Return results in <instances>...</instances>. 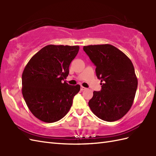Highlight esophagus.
Here are the masks:
<instances>
[{"instance_id": "1", "label": "esophagus", "mask_w": 156, "mask_h": 156, "mask_svg": "<svg viewBox=\"0 0 156 156\" xmlns=\"http://www.w3.org/2000/svg\"><path fill=\"white\" fill-rule=\"evenodd\" d=\"M85 89H87L85 87H82V86H81V87H80V90L82 91V90H84Z\"/></svg>"}]
</instances>
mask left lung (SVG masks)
<instances>
[{
    "instance_id": "left-lung-1",
    "label": "left lung",
    "mask_w": 156,
    "mask_h": 156,
    "mask_svg": "<svg viewBox=\"0 0 156 156\" xmlns=\"http://www.w3.org/2000/svg\"><path fill=\"white\" fill-rule=\"evenodd\" d=\"M96 66V74L101 80V91H94L88 102L92 112L102 120L115 121L131 108L137 88V78L131 59L110 44L84 46Z\"/></svg>"
}]
</instances>
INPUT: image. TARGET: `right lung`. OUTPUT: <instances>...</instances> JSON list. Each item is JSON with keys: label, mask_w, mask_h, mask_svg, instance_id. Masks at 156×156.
<instances>
[{"label": "right lung", "mask_w": 156, "mask_h": 156, "mask_svg": "<svg viewBox=\"0 0 156 156\" xmlns=\"http://www.w3.org/2000/svg\"><path fill=\"white\" fill-rule=\"evenodd\" d=\"M79 48L78 45H46L25 67L22 94L29 109L39 120L56 122L70 109L80 86L69 85L64 80Z\"/></svg>", "instance_id": "1"}]
</instances>
